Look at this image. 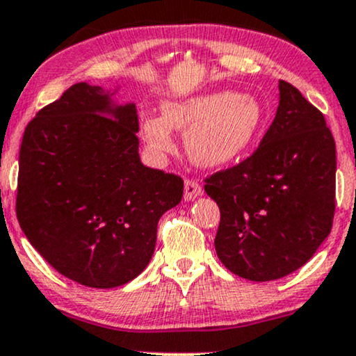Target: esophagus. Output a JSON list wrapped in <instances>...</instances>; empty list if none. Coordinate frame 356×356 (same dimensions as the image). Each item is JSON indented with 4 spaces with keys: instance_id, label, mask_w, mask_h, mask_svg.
Masks as SVG:
<instances>
[{
    "instance_id": "1",
    "label": "esophagus",
    "mask_w": 356,
    "mask_h": 356,
    "mask_svg": "<svg viewBox=\"0 0 356 356\" xmlns=\"http://www.w3.org/2000/svg\"><path fill=\"white\" fill-rule=\"evenodd\" d=\"M203 193V188L196 179H186L185 181V200H195L196 196Z\"/></svg>"
}]
</instances>
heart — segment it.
Returning a JSON list of instances; mask_svg holds the SVG:
<instances>
[{
    "label": "heart",
    "instance_id": "1",
    "mask_svg": "<svg viewBox=\"0 0 356 356\" xmlns=\"http://www.w3.org/2000/svg\"><path fill=\"white\" fill-rule=\"evenodd\" d=\"M265 111L252 95L211 91L165 104V115L143 120L145 140L154 152L171 153V128L188 133L186 152L202 166H221L241 156L261 131Z\"/></svg>",
    "mask_w": 356,
    "mask_h": 356
}]
</instances>
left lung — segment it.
<instances>
[{"label":"left lung","mask_w":356,"mask_h":356,"mask_svg":"<svg viewBox=\"0 0 356 356\" xmlns=\"http://www.w3.org/2000/svg\"><path fill=\"white\" fill-rule=\"evenodd\" d=\"M280 104L258 148L204 178L220 207L215 248L232 273L270 282L293 273L330 235L337 149L323 113L280 79Z\"/></svg>","instance_id":"left-lung-1"}]
</instances>
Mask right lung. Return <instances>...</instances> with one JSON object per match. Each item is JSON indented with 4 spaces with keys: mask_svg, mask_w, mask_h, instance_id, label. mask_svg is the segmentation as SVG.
Here are the masks:
<instances>
[{
    "mask_svg": "<svg viewBox=\"0 0 356 356\" xmlns=\"http://www.w3.org/2000/svg\"><path fill=\"white\" fill-rule=\"evenodd\" d=\"M111 114L113 118L106 117ZM135 104L110 106L76 83L28 123L19 148V227L63 277L91 288L136 278L152 260L161 215L183 196L178 175L138 154Z\"/></svg>",
    "mask_w": 356,
    "mask_h": 356,
    "instance_id": "right-lung-1",
    "label": "right lung"
}]
</instances>
